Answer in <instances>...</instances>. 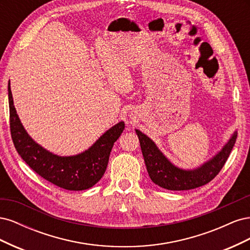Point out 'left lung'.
Here are the masks:
<instances>
[{"label": "left lung", "mask_w": 250, "mask_h": 250, "mask_svg": "<svg viewBox=\"0 0 250 250\" xmlns=\"http://www.w3.org/2000/svg\"><path fill=\"white\" fill-rule=\"evenodd\" d=\"M140 140L142 153L151 180L161 188L171 191L192 190L208 184L220 172L236 143L234 131L228 143L213 157L195 169H181L173 165L155 143L139 129H135Z\"/></svg>", "instance_id": "1"}]
</instances>
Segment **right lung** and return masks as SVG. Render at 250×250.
<instances>
[{
	"mask_svg": "<svg viewBox=\"0 0 250 250\" xmlns=\"http://www.w3.org/2000/svg\"><path fill=\"white\" fill-rule=\"evenodd\" d=\"M11 138L18 153L26 164L51 184L69 191H82L92 188L104 175L109 154L115 143L122 134L123 121L110 127L87 150L70 156L50 152L30 137L22 126L8 83Z\"/></svg>",
	"mask_w": 250,
	"mask_h": 250,
	"instance_id": "add662e5",
	"label": "right lung"
}]
</instances>
